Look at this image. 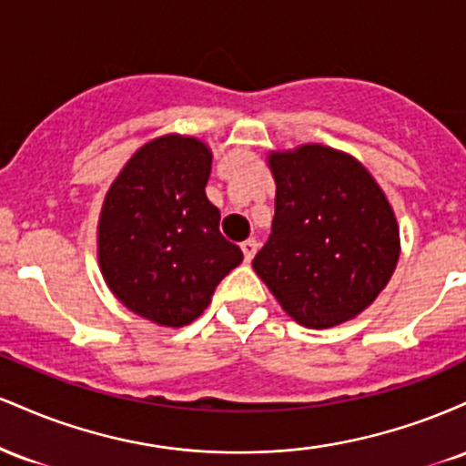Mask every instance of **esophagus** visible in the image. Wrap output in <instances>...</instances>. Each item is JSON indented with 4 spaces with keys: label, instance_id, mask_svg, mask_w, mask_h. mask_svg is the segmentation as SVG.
<instances>
[{
    "label": "esophagus",
    "instance_id": "34e87169",
    "mask_svg": "<svg viewBox=\"0 0 466 466\" xmlns=\"http://www.w3.org/2000/svg\"><path fill=\"white\" fill-rule=\"evenodd\" d=\"M240 249H243L245 263H249V260L256 256V251H258V240H256V238H248L243 245H240Z\"/></svg>",
    "mask_w": 466,
    "mask_h": 466
}]
</instances>
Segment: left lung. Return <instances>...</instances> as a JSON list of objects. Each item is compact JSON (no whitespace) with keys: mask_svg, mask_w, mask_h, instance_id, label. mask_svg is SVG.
<instances>
[{"mask_svg":"<svg viewBox=\"0 0 466 466\" xmlns=\"http://www.w3.org/2000/svg\"><path fill=\"white\" fill-rule=\"evenodd\" d=\"M276 215L254 271L309 329L360 315L399 263V226L377 181L350 155L304 144L271 153Z\"/></svg>","mask_w":466,"mask_h":466,"instance_id":"obj_1","label":"left lung"}]
</instances>
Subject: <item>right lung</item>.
Wrapping results in <instances>:
<instances>
[{
    "mask_svg": "<svg viewBox=\"0 0 466 466\" xmlns=\"http://www.w3.org/2000/svg\"><path fill=\"white\" fill-rule=\"evenodd\" d=\"M212 153L197 137L162 136L137 148L98 221V263L114 296L159 326L190 324L243 260L206 197Z\"/></svg>",
    "mask_w": 466,
    "mask_h": 466,
    "instance_id": "obj_1",
    "label": "right lung"
}]
</instances>
